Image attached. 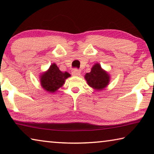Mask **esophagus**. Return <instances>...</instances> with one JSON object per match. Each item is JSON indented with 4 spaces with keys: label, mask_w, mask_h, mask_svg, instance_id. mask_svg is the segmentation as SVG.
Here are the masks:
<instances>
[{
    "label": "esophagus",
    "mask_w": 154,
    "mask_h": 154,
    "mask_svg": "<svg viewBox=\"0 0 154 154\" xmlns=\"http://www.w3.org/2000/svg\"><path fill=\"white\" fill-rule=\"evenodd\" d=\"M80 73H81L80 71H79V70L77 69H74L73 71H72V75H73V76H79Z\"/></svg>",
    "instance_id": "esophagus-1"
}]
</instances>
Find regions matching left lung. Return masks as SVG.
<instances>
[{"label":"left lung","mask_w":154,"mask_h":154,"mask_svg":"<svg viewBox=\"0 0 154 154\" xmlns=\"http://www.w3.org/2000/svg\"><path fill=\"white\" fill-rule=\"evenodd\" d=\"M85 79L91 88L96 90H102L108 85L110 76L100 64L96 63L92 66L91 71L85 75Z\"/></svg>","instance_id":"left-lung-1"}]
</instances>
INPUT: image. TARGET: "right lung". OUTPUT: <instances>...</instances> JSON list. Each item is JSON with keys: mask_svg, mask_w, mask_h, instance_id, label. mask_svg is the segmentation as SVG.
Wrapping results in <instances>:
<instances>
[{"mask_svg": "<svg viewBox=\"0 0 154 154\" xmlns=\"http://www.w3.org/2000/svg\"><path fill=\"white\" fill-rule=\"evenodd\" d=\"M71 76L69 72H62L57 65L54 63L49 66L48 71L41 75L40 82L42 88L46 92H56L64 85L68 77Z\"/></svg>", "mask_w": 154, "mask_h": 154, "instance_id": "obj_1", "label": "right lung"}]
</instances>
